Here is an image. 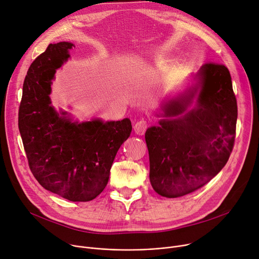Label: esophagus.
Masks as SVG:
<instances>
[{
    "label": "esophagus",
    "instance_id": "obj_1",
    "mask_svg": "<svg viewBox=\"0 0 259 259\" xmlns=\"http://www.w3.org/2000/svg\"><path fill=\"white\" fill-rule=\"evenodd\" d=\"M148 127H149V122L143 119V120H139V121L134 125V130H135V132H136L137 134L143 135V134L146 132V130L148 129Z\"/></svg>",
    "mask_w": 259,
    "mask_h": 259
}]
</instances>
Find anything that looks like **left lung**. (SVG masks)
I'll return each mask as SVG.
<instances>
[{
    "instance_id": "obj_1",
    "label": "left lung",
    "mask_w": 259,
    "mask_h": 259,
    "mask_svg": "<svg viewBox=\"0 0 259 259\" xmlns=\"http://www.w3.org/2000/svg\"><path fill=\"white\" fill-rule=\"evenodd\" d=\"M196 77V85L164 106L167 119L146 132L151 185L167 198L192 193L208 183L225 166L234 146L238 105L229 70L207 62ZM197 91V107L186 113Z\"/></svg>"
}]
</instances>
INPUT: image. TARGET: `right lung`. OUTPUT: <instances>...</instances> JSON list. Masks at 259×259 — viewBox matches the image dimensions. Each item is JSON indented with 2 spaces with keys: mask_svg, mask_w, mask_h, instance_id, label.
Here are the masks:
<instances>
[{
  "mask_svg": "<svg viewBox=\"0 0 259 259\" xmlns=\"http://www.w3.org/2000/svg\"><path fill=\"white\" fill-rule=\"evenodd\" d=\"M72 46L65 41L50 44L31 64L18 128L30 169L44 189L70 201H90L106 187L116 152L132 126L129 119L72 123L51 105L52 79Z\"/></svg>",
  "mask_w": 259,
  "mask_h": 259,
  "instance_id": "1",
  "label": "right lung"
}]
</instances>
